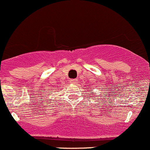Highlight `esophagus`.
<instances>
[{"instance_id":"1","label":"esophagus","mask_w":150,"mask_h":150,"mask_svg":"<svg viewBox=\"0 0 150 150\" xmlns=\"http://www.w3.org/2000/svg\"><path fill=\"white\" fill-rule=\"evenodd\" d=\"M71 83H72V84H76L77 83V80L76 79H72L70 80Z\"/></svg>"}]
</instances>
